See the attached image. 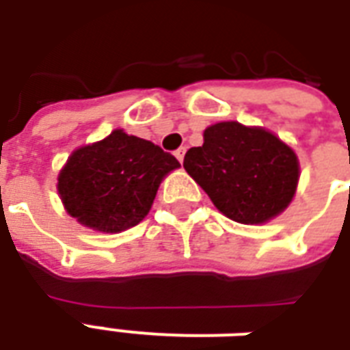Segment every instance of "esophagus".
<instances>
[{
  "label": "esophagus",
  "instance_id": "34e87169",
  "mask_svg": "<svg viewBox=\"0 0 350 350\" xmlns=\"http://www.w3.org/2000/svg\"><path fill=\"white\" fill-rule=\"evenodd\" d=\"M174 155H176V159L182 163L183 155H185V148H178V150H176V152H174Z\"/></svg>",
  "mask_w": 350,
  "mask_h": 350
}]
</instances>
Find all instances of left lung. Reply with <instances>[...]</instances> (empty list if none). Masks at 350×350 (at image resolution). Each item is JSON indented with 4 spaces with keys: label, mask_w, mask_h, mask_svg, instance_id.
I'll return each mask as SVG.
<instances>
[{
    "label": "left lung",
    "mask_w": 350,
    "mask_h": 350,
    "mask_svg": "<svg viewBox=\"0 0 350 350\" xmlns=\"http://www.w3.org/2000/svg\"><path fill=\"white\" fill-rule=\"evenodd\" d=\"M183 168L219 212L245 225L283 212L300 172L294 152L275 135L238 122L208 127L204 144L187 150Z\"/></svg>",
    "instance_id": "obj_1"
}]
</instances>
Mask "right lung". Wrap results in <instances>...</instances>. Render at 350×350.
<instances>
[{
	"mask_svg": "<svg viewBox=\"0 0 350 350\" xmlns=\"http://www.w3.org/2000/svg\"><path fill=\"white\" fill-rule=\"evenodd\" d=\"M180 163L150 140L122 129L79 148L57 178L67 212L100 232H122L144 219L161 180Z\"/></svg>",
	"mask_w": 350,
	"mask_h": 350,
	"instance_id": "right-lung-1",
	"label": "right lung"
}]
</instances>
